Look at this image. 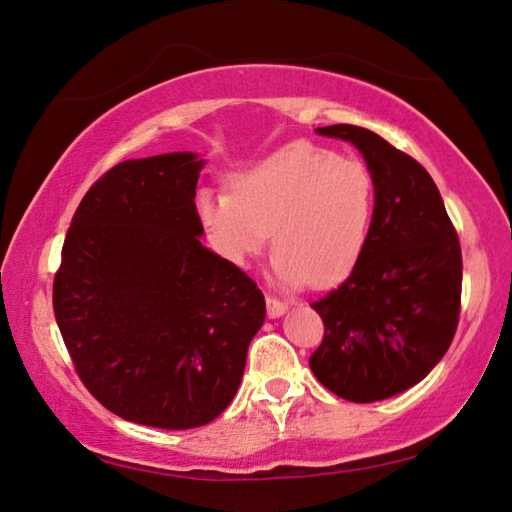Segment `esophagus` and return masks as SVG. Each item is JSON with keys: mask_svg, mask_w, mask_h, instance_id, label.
<instances>
[{"mask_svg": "<svg viewBox=\"0 0 512 512\" xmlns=\"http://www.w3.org/2000/svg\"><path fill=\"white\" fill-rule=\"evenodd\" d=\"M266 311H268V318H280V315H284L288 311V304L277 300V297H266Z\"/></svg>", "mask_w": 512, "mask_h": 512, "instance_id": "obj_1", "label": "esophagus"}]
</instances>
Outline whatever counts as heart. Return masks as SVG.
<instances>
[{"mask_svg": "<svg viewBox=\"0 0 512 512\" xmlns=\"http://www.w3.org/2000/svg\"><path fill=\"white\" fill-rule=\"evenodd\" d=\"M374 176L365 163L297 141L232 176L230 194L201 192L199 219L226 262L246 266L266 246L284 288L345 277L367 244Z\"/></svg>", "mask_w": 512, "mask_h": 512, "instance_id": "1", "label": "heart"}]
</instances>
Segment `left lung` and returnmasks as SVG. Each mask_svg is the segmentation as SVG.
I'll return each mask as SVG.
<instances>
[{"instance_id":"1","label":"left lung","mask_w":512,"mask_h":512,"mask_svg":"<svg viewBox=\"0 0 512 512\" xmlns=\"http://www.w3.org/2000/svg\"><path fill=\"white\" fill-rule=\"evenodd\" d=\"M362 154L374 176V217L351 275L311 306L324 322L309 360L320 383L351 403L392 398L430 374L454 338L461 246L425 167L356 125L315 129Z\"/></svg>"}]
</instances>
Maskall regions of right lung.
<instances>
[{"mask_svg":"<svg viewBox=\"0 0 512 512\" xmlns=\"http://www.w3.org/2000/svg\"><path fill=\"white\" fill-rule=\"evenodd\" d=\"M203 159L123 161L80 201L53 282V311L82 383L138 425L190 430L235 398L266 302L201 244Z\"/></svg>","mask_w":512,"mask_h":512,"instance_id":"obj_1","label":"right lung"}]
</instances>
